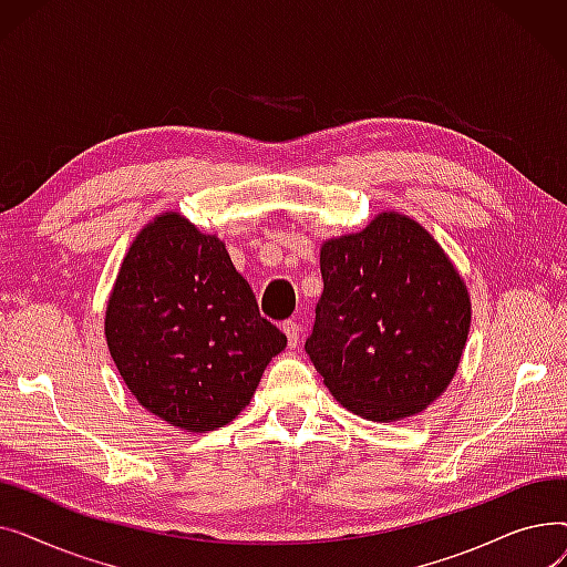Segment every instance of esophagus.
Listing matches in <instances>:
<instances>
[{
  "label": "esophagus",
  "instance_id": "1",
  "mask_svg": "<svg viewBox=\"0 0 567 567\" xmlns=\"http://www.w3.org/2000/svg\"><path fill=\"white\" fill-rule=\"evenodd\" d=\"M282 331H285V336H287V342H289V347H299L301 344V323L299 321H293V319H287L285 323H282Z\"/></svg>",
  "mask_w": 567,
  "mask_h": 567
}]
</instances>
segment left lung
Masks as SVG:
<instances>
[{
	"mask_svg": "<svg viewBox=\"0 0 567 567\" xmlns=\"http://www.w3.org/2000/svg\"><path fill=\"white\" fill-rule=\"evenodd\" d=\"M306 351L333 398L361 419L421 413L453 381L471 326L457 268L432 234L398 212L331 238Z\"/></svg>",
	"mask_w": 567,
	"mask_h": 567,
	"instance_id": "left-lung-1",
	"label": "left lung"
}]
</instances>
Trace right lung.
<instances>
[{
    "label": "right lung",
    "mask_w": 567,
    "mask_h": 567,
    "mask_svg": "<svg viewBox=\"0 0 567 567\" xmlns=\"http://www.w3.org/2000/svg\"><path fill=\"white\" fill-rule=\"evenodd\" d=\"M105 338L137 402L186 432L236 419L287 347L220 238L174 212L148 223L128 248L107 301Z\"/></svg>",
    "instance_id": "obj_1"
}]
</instances>
